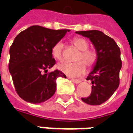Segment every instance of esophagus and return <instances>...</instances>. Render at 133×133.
<instances>
[{
	"mask_svg": "<svg viewBox=\"0 0 133 133\" xmlns=\"http://www.w3.org/2000/svg\"><path fill=\"white\" fill-rule=\"evenodd\" d=\"M70 80L72 82H74V83H76V84H78V83H80L81 82V81L79 80V79H76V78H70Z\"/></svg>",
	"mask_w": 133,
	"mask_h": 133,
	"instance_id": "obj_1",
	"label": "esophagus"
}]
</instances>
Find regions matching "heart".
<instances>
[{"mask_svg":"<svg viewBox=\"0 0 133 133\" xmlns=\"http://www.w3.org/2000/svg\"><path fill=\"white\" fill-rule=\"evenodd\" d=\"M72 43L77 49L80 51L76 57L78 62L74 63H63L58 64V69L69 76H79L84 73L86 67L93 68L97 62L98 55L95 50L89 49V44L88 41L82 37H77L72 39ZM63 44L59 41L55 44L51 49V55L57 61L63 59Z\"/></svg>","mask_w":133,"mask_h":133,"instance_id":"b5f03b06","label":"heart"}]
</instances>
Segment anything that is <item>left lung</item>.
<instances>
[{"instance_id":"1","label":"left lung","mask_w":133,"mask_h":133,"mask_svg":"<svg viewBox=\"0 0 133 133\" xmlns=\"http://www.w3.org/2000/svg\"><path fill=\"white\" fill-rule=\"evenodd\" d=\"M76 34L89 38L98 55L96 65L87 78L92 83L91 94L88 97H82V100L92 105H101L112 96L119 86L122 66L121 50L115 41L102 31H76Z\"/></svg>"}]
</instances>
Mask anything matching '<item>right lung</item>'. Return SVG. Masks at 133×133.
<instances>
[{"instance_id":"right-lung-1","label":"right lung","mask_w":133,"mask_h":133,"mask_svg":"<svg viewBox=\"0 0 133 133\" xmlns=\"http://www.w3.org/2000/svg\"><path fill=\"white\" fill-rule=\"evenodd\" d=\"M70 30L34 25L19 33L10 49L9 71L18 95L26 102L41 103L53 96L60 70L48 72L55 63L51 49Z\"/></svg>"}]
</instances>
